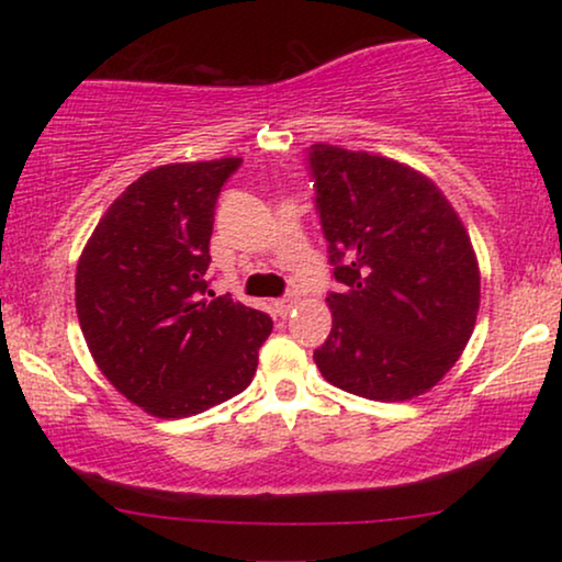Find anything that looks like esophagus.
I'll return each mask as SVG.
<instances>
[{"label":"esophagus","mask_w":562,"mask_h":562,"mask_svg":"<svg viewBox=\"0 0 562 562\" xmlns=\"http://www.w3.org/2000/svg\"><path fill=\"white\" fill-rule=\"evenodd\" d=\"M296 302H299L296 294H286V296L276 299V302H273V310H276V314H279V317H286V314L296 306Z\"/></svg>","instance_id":"obj_1"}]
</instances>
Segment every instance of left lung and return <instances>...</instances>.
Here are the masks:
<instances>
[{"mask_svg": "<svg viewBox=\"0 0 562 562\" xmlns=\"http://www.w3.org/2000/svg\"><path fill=\"white\" fill-rule=\"evenodd\" d=\"M333 279V329L314 363L333 386L375 402L425 394L471 340L481 276L442 191L396 160L312 145Z\"/></svg>", "mask_w": 562, "mask_h": 562, "instance_id": "8db88e82", "label": "left lung"}]
</instances>
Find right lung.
I'll list each match as a JSON object with an SVG mask.
<instances>
[{"mask_svg": "<svg viewBox=\"0 0 562 562\" xmlns=\"http://www.w3.org/2000/svg\"><path fill=\"white\" fill-rule=\"evenodd\" d=\"M240 166L220 158L143 173L79 258L76 314L91 358L153 417H191L248 389L273 329L229 294L204 299L217 196Z\"/></svg>", "mask_w": 562, "mask_h": 562, "instance_id": "right-lung-1", "label": "right lung"}]
</instances>
